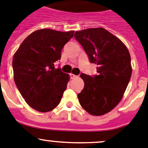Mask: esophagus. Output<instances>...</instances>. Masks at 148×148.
<instances>
[{"mask_svg": "<svg viewBox=\"0 0 148 148\" xmlns=\"http://www.w3.org/2000/svg\"><path fill=\"white\" fill-rule=\"evenodd\" d=\"M70 77H71V79H74V78H76V77H77V76L74 75V74H70Z\"/></svg>", "mask_w": 148, "mask_h": 148, "instance_id": "obj_1", "label": "esophagus"}]
</instances>
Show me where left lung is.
<instances>
[{
	"mask_svg": "<svg viewBox=\"0 0 148 148\" xmlns=\"http://www.w3.org/2000/svg\"><path fill=\"white\" fill-rule=\"evenodd\" d=\"M90 63L97 65L98 74H81L85 86L78 93L82 108L92 115H103L118 105L132 76L131 56L118 38L102 27L76 31Z\"/></svg>",
	"mask_w": 148,
	"mask_h": 148,
	"instance_id": "1",
	"label": "left lung"
}]
</instances>
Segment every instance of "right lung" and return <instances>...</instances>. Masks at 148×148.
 I'll list each match as a JSON object with an SVG mask.
<instances>
[{
	"instance_id": "obj_1",
	"label": "right lung",
	"mask_w": 148,
	"mask_h": 148,
	"mask_svg": "<svg viewBox=\"0 0 148 148\" xmlns=\"http://www.w3.org/2000/svg\"><path fill=\"white\" fill-rule=\"evenodd\" d=\"M74 31L41 29L30 34L15 52L12 61L14 79L26 103L47 112L60 103L69 75L55 69L61 50Z\"/></svg>"
}]
</instances>
